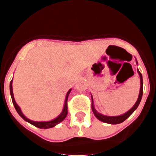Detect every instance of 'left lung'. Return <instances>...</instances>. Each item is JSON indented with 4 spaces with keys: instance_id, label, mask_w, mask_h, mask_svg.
I'll list each match as a JSON object with an SVG mask.
<instances>
[{
    "instance_id": "8db88e82",
    "label": "left lung",
    "mask_w": 156,
    "mask_h": 156,
    "mask_svg": "<svg viewBox=\"0 0 156 156\" xmlns=\"http://www.w3.org/2000/svg\"><path fill=\"white\" fill-rule=\"evenodd\" d=\"M137 73H138L139 76H140V93H139L138 98H137V101L134 104V105L130 109L128 112H126V113H124L123 115H117V116H108V115H104L102 114L99 113L96 111L95 108L94 107L93 105V99H92V111H93L94 114L96 116V118L99 119V120L102 121V122H106V123H109V124H118V123H121L123 121L126 120L129 115L133 113L135 110L137 109V108L138 107L139 104H140V101H141V98H142V94H143V79H142V75L140 73L139 70L137 69Z\"/></svg>"
}]
</instances>
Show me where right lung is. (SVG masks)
<instances>
[{
  "label": "right lung",
  "mask_w": 156,
  "mask_h": 156,
  "mask_svg": "<svg viewBox=\"0 0 156 156\" xmlns=\"http://www.w3.org/2000/svg\"><path fill=\"white\" fill-rule=\"evenodd\" d=\"M13 80V79H12ZM12 80H11L10 82V94L11 96H12V103H13L14 106H15V108L17 111V112L19 113V115L24 119L25 121H27V122H30V124L34 125V126H37L38 128H41V129H48V128H51L54 127L55 126H56L57 124H58L59 122H61L62 121H63L65 119V118L66 117L67 114H68V107H67V101H68V97L69 94H70V91H71V89L67 92L66 94V100H65V103H64V108H63L62 112H61V114L55 118V119H54L53 120L51 121H47V122H37V121H33L29 119L28 118L25 116L23 115V113L22 112L21 109L19 108V106L16 104V101H15V98H14V95H13V90H12Z\"/></svg>",
  "instance_id": "add662e5"
}]
</instances>
